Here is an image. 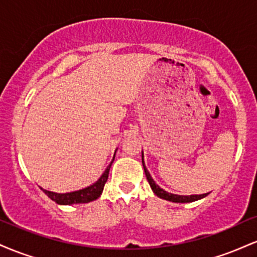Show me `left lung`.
I'll return each mask as SVG.
<instances>
[{
  "label": "left lung",
  "instance_id": "left-lung-1",
  "mask_svg": "<svg viewBox=\"0 0 257 257\" xmlns=\"http://www.w3.org/2000/svg\"><path fill=\"white\" fill-rule=\"evenodd\" d=\"M141 161H143V167H144V170H145L147 181H149L150 186H151L153 193H155L157 197H159V198L169 200V202H174V203H191V202H196V200L204 198V197H206L209 194V193H203V194H191V196H180V194L167 192V191H164L163 188H161L157 184H156L155 180L152 179L151 174H150L149 170H147L145 162H144V152H141Z\"/></svg>",
  "mask_w": 257,
  "mask_h": 257
}]
</instances>
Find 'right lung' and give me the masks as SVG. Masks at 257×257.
I'll return each mask as SVG.
<instances>
[{
	"mask_svg": "<svg viewBox=\"0 0 257 257\" xmlns=\"http://www.w3.org/2000/svg\"><path fill=\"white\" fill-rule=\"evenodd\" d=\"M114 156H116V152H114L111 163L108 164V167L106 168L105 172L102 173V175L100 176L98 181L94 182L93 185L88 186V187L82 188V190H78V191H73V192H67V193L52 192V191H47L44 190V188H41V190H42L52 200H54L55 203H58V204L60 205H71V204H79V203H89L91 200L98 199L100 194H101L102 191H104V186L106 184V181H107L108 172H110V168L114 161Z\"/></svg>",
	"mask_w": 257,
	"mask_h": 257,
	"instance_id": "obj_1",
	"label": "right lung"
}]
</instances>
